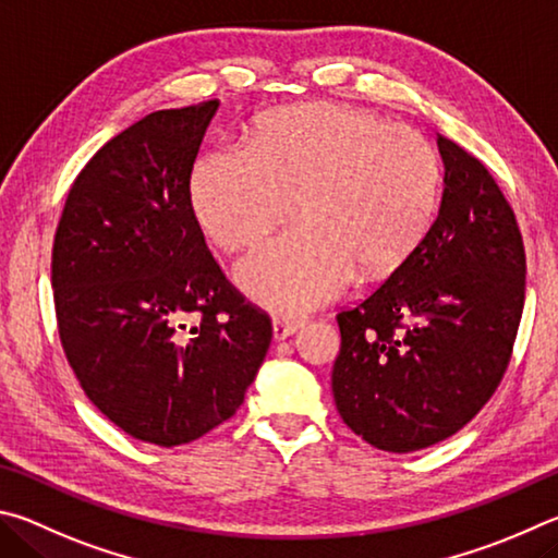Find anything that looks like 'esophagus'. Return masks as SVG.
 I'll return each mask as SVG.
<instances>
[{"mask_svg":"<svg viewBox=\"0 0 558 558\" xmlns=\"http://www.w3.org/2000/svg\"><path fill=\"white\" fill-rule=\"evenodd\" d=\"M304 316H294V314H277L271 318V324H274V338L277 340H284L287 336H291L294 333V330L299 328V326H304Z\"/></svg>","mask_w":558,"mask_h":558,"instance_id":"esophagus-1","label":"esophagus"}]
</instances>
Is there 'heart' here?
Listing matches in <instances>:
<instances>
[{
	"label": "heart",
	"mask_w": 558,
	"mask_h": 558,
	"mask_svg": "<svg viewBox=\"0 0 558 558\" xmlns=\"http://www.w3.org/2000/svg\"><path fill=\"white\" fill-rule=\"evenodd\" d=\"M444 169L412 126L330 102L281 107L244 132V151L195 163V218L225 252H247L289 220L299 228L240 264L262 304L304 308L355 279H383L436 220Z\"/></svg>",
	"instance_id": "heart-1"
}]
</instances>
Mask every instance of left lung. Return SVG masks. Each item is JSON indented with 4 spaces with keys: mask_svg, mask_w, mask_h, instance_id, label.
Masks as SVG:
<instances>
[{
    "mask_svg": "<svg viewBox=\"0 0 558 558\" xmlns=\"http://www.w3.org/2000/svg\"><path fill=\"white\" fill-rule=\"evenodd\" d=\"M446 166L432 230L373 294L338 311V414L389 453L434 446L495 395L524 308V242L490 171L438 134Z\"/></svg>",
    "mask_w": 558,
    "mask_h": 558,
    "instance_id": "1",
    "label": "left lung"
}]
</instances>
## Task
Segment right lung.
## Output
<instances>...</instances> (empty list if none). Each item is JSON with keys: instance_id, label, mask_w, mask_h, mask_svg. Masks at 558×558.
Instances as JSON below:
<instances>
[{"instance_id": "obj_1", "label": "right lung", "mask_w": 558, "mask_h": 558, "mask_svg": "<svg viewBox=\"0 0 558 558\" xmlns=\"http://www.w3.org/2000/svg\"><path fill=\"white\" fill-rule=\"evenodd\" d=\"M218 100L159 110L77 173L58 220V336L87 399L124 434L191 444L238 412L271 318L225 277L191 203Z\"/></svg>"}]
</instances>
